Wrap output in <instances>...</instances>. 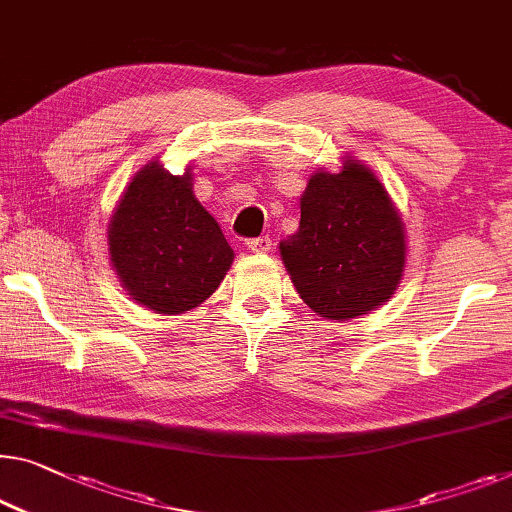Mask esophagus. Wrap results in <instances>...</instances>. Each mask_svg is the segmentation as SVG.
<instances>
[{"mask_svg":"<svg viewBox=\"0 0 512 512\" xmlns=\"http://www.w3.org/2000/svg\"><path fill=\"white\" fill-rule=\"evenodd\" d=\"M246 248L250 253H266V250H271V239L269 236H255V239L246 241Z\"/></svg>","mask_w":512,"mask_h":512,"instance_id":"34e87169","label":"esophagus"}]
</instances>
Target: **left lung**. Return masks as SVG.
Segmentation results:
<instances>
[{
  "instance_id": "8db88e82",
  "label": "left lung",
  "mask_w": 512,
  "mask_h": 512,
  "mask_svg": "<svg viewBox=\"0 0 512 512\" xmlns=\"http://www.w3.org/2000/svg\"><path fill=\"white\" fill-rule=\"evenodd\" d=\"M289 276L312 310L354 319L391 299L407 257L391 197L365 165L317 172L301 195L299 232L280 241Z\"/></svg>"
}]
</instances>
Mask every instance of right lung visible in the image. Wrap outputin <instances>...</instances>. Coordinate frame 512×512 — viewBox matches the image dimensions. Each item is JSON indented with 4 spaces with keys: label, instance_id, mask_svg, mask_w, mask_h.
Wrapping results in <instances>:
<instances>
[{
    "label": "right lung",
    "instance_id": "right-lung-1",
    "mask_svg": "<svg viewBox=\"0 0 512 512\" xmlns=\"http://www.w3.org/2000/svg\"><path fill=\"white\" fill-rule=\"evenodd\" d=\"M110 257L128 294L158 315L193 310L216 292L234 250L195 200L190 172L142 167L110 220Z\"/></svg>",
    "mask_w": 512,
    "mask_h": 512
}]
</instances>
